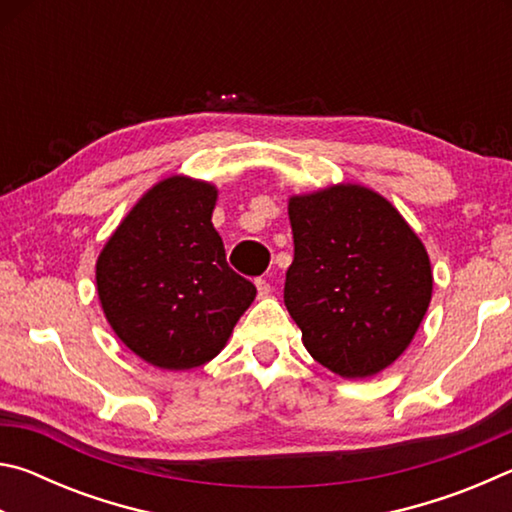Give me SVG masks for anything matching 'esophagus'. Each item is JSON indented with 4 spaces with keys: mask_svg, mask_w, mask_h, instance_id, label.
Listing matches in <instances>:
<instances>
[{
    "mask_svg": "<svg viewBox=\"0 0 512 512\" xmlns=\"http://www.w3.org/2000/svg\"><path fill=\"white\" fill-rule=\"evenodd\" d=\"M255 284H257V293H259V298H266L268 293H271V282H268L266 277H257Z\"/></svg>",
    "mask_w": 512,
    "mask_h": 512,
    "instance_id": "obj_1",
    "label": "esophagus"
}]
</instances>
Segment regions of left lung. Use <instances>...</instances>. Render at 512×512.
<instances>
[{
  "label": "left lung",
  "mask_w": 512,
  "mask_h": 512,
  "mask_svg": "<svg viewBox=\"0 0 512 512\" xmlns=\"http://www.w3.org/2000/svg\"><path fill=\"white\" fill-rule=\"evenodd\" d=\"M284 305L318 363L345 379L391 366L431 302L429 255L402 214L361 185L289 198Z\"/></svg>",
  "instance_id": "8db88e82"
}]
</instances>
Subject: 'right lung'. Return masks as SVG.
Here are the masks:
<instances>
[{
    "label": "right lung",
    "instance_id": "1",
    "mask_svg": "<svg viewBox=\"0 0 512 512\" xmlns=\"http://www.w3.org/2000/svg\"><path fill=\"white\" fill-rule=\"evenodd\" d=\"M216 187L171 176L146 192L97 259L110 327L162 370L203 366L223 350L257 289L225 262L212 225Z\"/></svg>",
    "mask_w": 512,
    "mask_h": 512
}]
</instances>
